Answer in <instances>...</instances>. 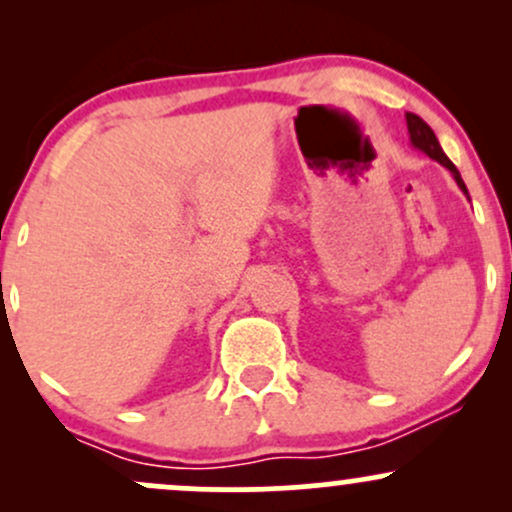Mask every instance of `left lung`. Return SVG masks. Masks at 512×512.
<instances>
[{"mask_svg": "<svg viewBox=\"0 0 512 512\" xmlns=\"http://www.w3.org/2000/svg\"><path fill=\"white\" fill-rule=\"evenodd\" d=\"M407 127H409V137H411V144H414L416 149H421V151H424L426 156H431L433 161H438L440 166H445V168H448L450 173L455 175L457 185L462 187V192H464V195H467V187H464V182H462V178H460V173H457V168L452 166V161H450V158L443 154V149H440V144H438L436 134H433V129L428 127L426 122L421 120L419 115H414V113H407Z\"/></svg>", "mask_w": 512, "mask_h": 512, "instance_id": "left-lung-1", "label": "left lung"}]
</instances>
